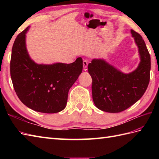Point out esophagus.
Masks as SVG:
<instances>
[{
  "label": "esophagus",
  "mask_w": 159,
  "mask_h": 159,
  "mask_svg": "<svg viewBox=\"0 0 159 159\" xmlns=\"http://www.w3.org/2000/svg\"><path fill=\"white\" fill-rule=\"evenodd\" d=\"M83 69L86 70L87 66H88V61H87V60H84L83 62Z\"/></svg>",
  "instance_id": "34e87169"
}]
</instances>
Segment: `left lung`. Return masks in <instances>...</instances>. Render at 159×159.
Segmentation results:
<instances>
[{"instance_id": "1", "label": "left lung", "mask_w": 159, "mask_h": 159, "mask_svg": "<svg viewBox=\"0 0 159 159\" xmlns=\"http://www.w3.org/2000/svg\"><path fill=\"white\" fill-rule=\"evenodd\" d=\"M130 33L140 58L133 72L124 73L104 59H93L88 65L93 102L102 111L119 113L127 109L143 96L149 84L150 55L142 37L132 29Z\"/></svg>"}]
</instances>
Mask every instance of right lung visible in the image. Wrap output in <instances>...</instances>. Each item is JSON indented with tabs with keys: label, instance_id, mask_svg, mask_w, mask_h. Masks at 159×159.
Here are the masks:
<instances>
[{
	"label": "right lung",
	"instance_id": "1",
	"mask_svg": "<svg viewBox=\"0 0 159 159\" xmlns=\"http://www.w3.org/2000/svg\"><path fill=\"white\" fill-rule=\"evenodd\" d=\"M17 36L12 47L10 73L15 92L21 102L38 112L55 113L66 107L68 92L83 70V59L72 63L38 64L29 56L26 34Z\"/></svg>",
	"mask_w": 159,
	"mask_h": 159
}]
</instances>
